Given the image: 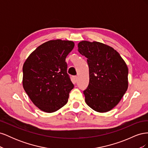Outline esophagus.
<instances>
[{
	"label": "esophagus",
	"instance_id": "1",
	"mask_svg": "<svg viewBox=\"0 0 148 148\" xmlns=\"http://www.w3.org/2000/svg\"><path fill=\"white\" fill-rule=\"evenodd\" d=\"M73 79H74V81L75 82H77V80H78V77H77V76H75V77H73Z\"/></svg>",
	"mask_w": 148,
	"mask_h": 148
}]
</instances>
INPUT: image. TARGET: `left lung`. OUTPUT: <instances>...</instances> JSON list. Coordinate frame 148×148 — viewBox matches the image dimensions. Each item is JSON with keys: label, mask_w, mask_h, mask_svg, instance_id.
I'll return each mask as SVG.
<instances>
[{"label": "left lung", "mask_w": 148, "mask_h": 148, "mask_svg": "<svg viewBox=\"0 0 148 148\" xmlns=\"http://www.w3.org/2000/svg\"><path fill=\"white\" fill-rule=\"evenodd\" d=\"M78 52L87 58L89 83L83 91L85 102L98 112H107L117 106L128 86V69L114 48L99 42L82 41Z\"/></svg>", "instance_id": "left-lung-1"}]
</instances>
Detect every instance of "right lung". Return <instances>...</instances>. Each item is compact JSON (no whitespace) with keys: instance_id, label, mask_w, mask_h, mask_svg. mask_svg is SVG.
I'll use <instances>...</instances> for the list:
<instances>
[{"instance_id":"right-lung-1","label":"right lung","mask_w":148,"mask_h":148,"mask_svg":"<svg viewBox=\"0 0 148 148\" xmlns=\"http://www.w3.org/2000/svg\"><path fill=\"white\" fill-rule=\"evenodd\" d=\"M71 41L50 40L31 53L23 66V86L37 107L52 113L65 106L74 87L65 59L73 50Z\"/></svg>"}]
</instances>
